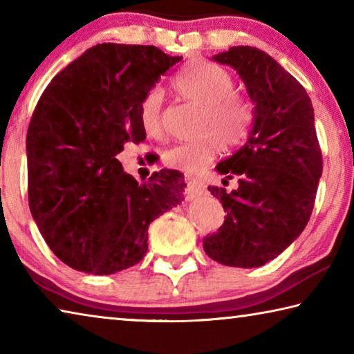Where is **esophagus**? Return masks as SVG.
<instances>
[{
	"mask_svg": "<svg viewBox=\"0 0 354 354\" xmlns=\"http://www.w3.org/2000/svg\"><path fill=\"white\" fill-rule=\"evenodd\" d=\"M205 194V185L196 179H187V187H185V196L187 200H194L196 196Z\"/></svg>",
	"mask_w": 354,
	"mask_h": 354,
	"instance_id": "34e87169",
	"label": "esophagus"
}]
</instances>
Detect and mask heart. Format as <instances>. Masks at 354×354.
<instances>
[{"label":"heart","instance_id":"obj_1","mask_svg":"<svg viewBox=\"0 0 354 354\" xmlns=\"http://www.w3.org/2000/svg\"><path fill=\"white\" fill-rule=\"evenodd\" d=\"M173 86L185 100L205 106L200 127L205 136L167 149V167L198 173L218 158L223 143L234 148L248 139L256 122V107L251 98L234 92L236 81L230 71L209 62H194L179 71ZM139 117L148 136L162 134V92L159 88L143 97Z\"/></svg>","mask_w":354,"mask_h":354}]
</instances>
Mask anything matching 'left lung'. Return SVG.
Instances as JSON below:
<instances>
[{"label": "left lung", "instance_id": "obj_1", "mask_svg": "<svg viewBox=\"0 0 354 354\" xmlns=\"http://www.w3.org/2000/svg\"><path fill=\"white\" fill-rule=\"evenodd\" d=\"M214 61L241 75L256 122L248 142L217 165L223 183L239 178V187H207L226 217L203 248L223 266L261 267L301 234L313 214L323 170L313 103L295 77L254 46H232Z\"/></svg>", "mask_w": 354, "mask_h": 354}]
</instances>
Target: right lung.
<instances>
[{"label":"right lung","mask_w":354,"mask_h":354,"mask_svg":"<svg viewBox=\"0 0 354 354\" xmlns=\"http://www.w3.org/2000/svg\"><path fill=\"white\" fill-rule=\"evenodd\" d=\"M156 46L101 44L53 77L26 136L29 209L48 247L77 272L111 274L140 262L148 226L184 200V175L139 184L115 156L147 133L145 95L178 62Z\"/></svg>","instance_id":"1"}]
</instances>
